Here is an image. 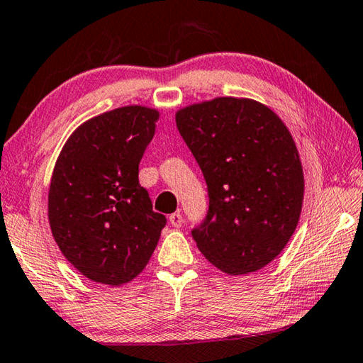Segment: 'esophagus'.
I'll list each match as a JSON object with an SVG mask.
<instances>
[{
  "label": "esophagus",
  "instance_id": "34e87169",
  "mask_svg": "<svg viewBox=\"0 0 363 363\" xmlns=\"http://www.w3.org/2000/svg\"><path fill=\"white\" fill-rule=\"evenodd\" d=\"M169 221H170V225H172V226H175V228H180V226L183 225V215H182L180 212H175V213H172L170 217H169Z\"/></svg>",
  "mask_w": 363,
  "mask_h": 363
}]
</instances>
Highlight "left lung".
Returning a JSON list of instances; mask_svg holds the SVG:
<instances>
[{
    "instance_id": "obj_1",
    "label": "left lung",
    "mask_w": 363,
    "mask_h": 363,
    "mask_svg": "<svg viewBox=\"0 0 363 363\" xmlns=\"http://www.w3.org/2000/svg\"><path fill=\"white\" fill-rule=\"evenodd\" d=\"M177 127L204 174L208 212L191 231L226 274L271 263L300 221L303 165L287 125L252 99L217 97L182 108Z\"/></svg>"
}]
</instances>
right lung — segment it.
Returning <instances> with one entry per match:
<instances>
[{"mask_svg": "<svg viewBox=\"0 0 363 363\" xmlns=\"http://www.w3.org/2000/svg\"><path fill=\"white\" fill-rule=\"evenodd\" d=\"M159 111L121 106L82 123L50 178L48 217L69 263L94 282L119 287L148 264L167 220L152 212L138 164Z\"/></svg>", "mask_w": 363, "mask_h": 363, "instance_id": "add662e5", "label": "right lung"}]
</instances>
